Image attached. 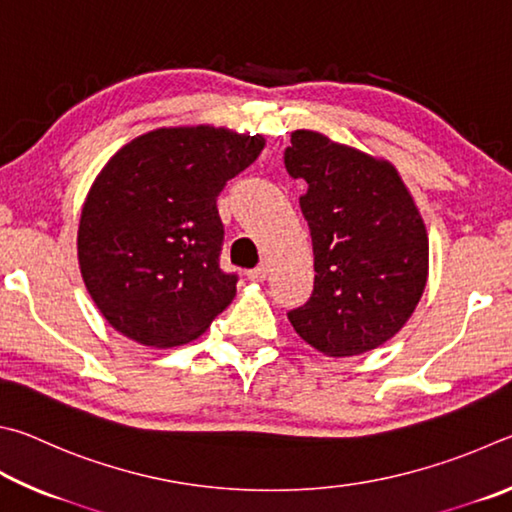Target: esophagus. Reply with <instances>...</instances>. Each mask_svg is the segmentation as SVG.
Listing matches in <instances>:
<instances>
[{
	"mask_svg": "<svg viewBox=\"0 0 512 512\" xmlns=\"http://www.w3.org/2000/svg\"><path fill=\"white\" fill-rule=\"evenodd\" d=\"M247 279L254 281V283H263L267 279V267L265 265L254 267V270L247 272Z\"/></svg>",
	"mask_w": 512,
	"mask_h": 512,
	"instance_id": "1",
	"label": "esophagus"
}]
</instances>
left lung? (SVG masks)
<instances>
[{"label": "left lung", "instance_id": "8db88e82", "mask_svg": "<svg viewBox=\"0 0 512 512\" xmlns=\"http://www.w3.org/2000/svg\"><path fill=\"white\" fill-rule=\"evenodd\" d=\"M285 168L303 179L299 197L315 251V290L288 319L303 342L328 357L382 346L423 297L429 240L414 197L387 159L292 132Z\"/></svg>", "mask_w": 512, "mask_h": 512}]
</instances>
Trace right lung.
I'll list each match as a JSON object with an SVG mask.
<instances>
[{
	"label": "right lung",
	"mask_w": 512,
	"mask_h": 512,
	"mask_svg": "<svg viewBox=\"0 0 512 512\" xmlns=\"http://www.w3.org/2000/svg\"><path fill=\"white\" fill-rule=\"evenodd\" d=\"M261 134L159 128L107 161L78 224V265L96 308L143 346L200 337L236 297L220 270V191L261 155Z\"/></svg>",
	"instance_id": "add662e5"
}]
</instances>
